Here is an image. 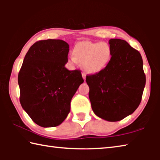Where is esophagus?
<instances>
[{
	"instance_id": "obj_1",
	"label": "esophagus",
	"mask_w": 160,
	"mask_h": 160,
	"mask_svg": "<svg viewBox=\"0 0 160 160\" xmlns=\"http://www.w3.org/2000/svg\"><path fill=\"white\" fill-rule=\"evenodd\" d=\"M82 78H83V79H84V80H85V79H86V74L85 73V72H82Z\"/></svg>"
}]
</instances>
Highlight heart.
I'll return each mask as SVG.
<instances>
[{
  "mask_svg": "<svg viewBox=\"0 0 160 160\" xmlns=\"http://www.w3.org/2000/svg\"><path fill=\"white\" fill-rule=\"evenodd\" d=\"M74 58L72 63H82V68L88 73H96L107 66L111 58V48L105 42L82 41L78 42L72 50Z\"/></svg>",
  "mask_w": 160,
  "mask_h": 160,
  "instance_id": "b5f03b06",
  "label": "heart"
}]
</instances>
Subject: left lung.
I'll use <instances>...</instances> for the list:
<instances>
[{
	"label": "left lung",
	"instance_id": "1",
	"mask_svg": "<svg viewBox=\"0 0 160 160\" xmlns=\"http://www.w3.org/2000/svg\"><path fill=\"white\" fill-rule=\"evenodd\" d=\"M112 57L107 66L87 75L94 113L109 121L122 120L138 107L145 85L141 54L125 40H109Z\"/></svg>",
	"mask_w": 160,
	"mask_h": 160
}]
</instances>
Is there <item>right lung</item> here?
I'll use <instances>...</instances> for the list:
<instances>
[{"mask_svg": "<svg viewBox=\"0 0 160 160\" xmlns=\"http://www.w3.org/2000/svg\"><path fill=\"white\" fill-rule=\"evenodd\" d=\"M69 45L61 39L41 40L29 48L18 74L22 107L35 123L55 127L70 110V101L84 80L68 70Z\"/></svg>", "mask_w": 160, "mask_h": 160, "instance_id": "1", "label": "right lung"}]
</instances>
